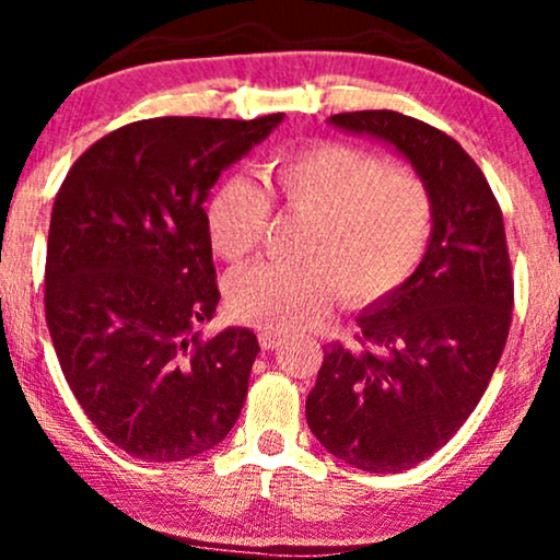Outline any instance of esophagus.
Returning <instances> with one entry per match:
<instances>
[{
  "mask_svg": "<svg viewBox=\"0 0 560 560\" xmlns=\"http://www.w3.org/2000/svg\"><path fill=\"white\" fill-rule=\"evenodd\" d=\"M258 339H260L262 350H276V347L281 345V334L273 331V329H260Z\"/></svg>",
  "mask_w": 560,
  "mask_h": 560,
  "instance_id": "34e87169",
  "label": "esophagus"
}]
</instances>
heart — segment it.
Returning <instances> with one entry per match:
<instances>
[{"label":"heart","mask_w":560,"mask_h":560,"mask_svg":"<svg viewBox=\"0 0 560 560\" xmlns=\"http://www.w3.org/2000/svg\"><path fill=\"white\" fill-rule=\"evenodd\" d=\"M271 191L289 213L311 221L302 262H255L231 276L236 318L266 329H300L334 300L395 294L419 271L432 240L434 205L416 173L392 168L358 147L320 141L276 160ZM266 191L253 178L231 176L213 191L205 223L226 260L253 253L268 221Z\"/></svg>","instance_id":"heart-1"}]
</instances>
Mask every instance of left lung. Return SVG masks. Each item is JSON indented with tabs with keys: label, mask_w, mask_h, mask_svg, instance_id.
Returning a JSON list of instances; mask_svg holds the SVG:
<instances>
[{
	"label": "left lung",
	"mask_w": 560,
	"mask_h": 560,
	"mask_svg": "<svg viewBox=\"0 0 560 560\" xmlns=\"http://www.w3.org/2000/svg\"><path fill=\"white\" fill-rule=\"evenodd\" d=\"M413 165L434 205L419 271L358 313L361 339L331 342L305 402L307 427L345 464L400 474L464 427L511 329L513 276L500 205L464 147L392 110L331 115Z\"/></svg>",
	"instance_id": "1"
}]
</instances>
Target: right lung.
<instances>
[{
  "instance_id": "1",
  "label": "right lung",
  "mask_w": 560,
  "mask_h": 560,
  "mask_svg": "<svg viewBox=\"0 0 560 560\" xmlns=\"http://www.w3.org/2000/svg\"><path fill=\"white\" fill-rule=\"evenodd\" d=\"M284 113L150 118L89 147L55 197L44 307L75 400L115 447L176 464L226 440L258 337L215 316L205 199Z\"/></svg>"
}]
</instances>
